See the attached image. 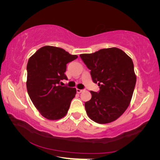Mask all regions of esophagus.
Wrapping results in <instances>:
<instances>
[{"instance_id":"esophagus-1","label":"esophagus","mask_w":160,"mask_h":160,"mask_svg":"<svg viewBox=\"0 0 160 160\" xmlns=\"http://www.w3.org/2000/svg\"><path fill=\"white\" fill-rule=\"evenodd\" d=\"M76 91H77V92L78 93H81V92H82L83 91V90H80V89H76Z\"/></svg>"}]
</instances>
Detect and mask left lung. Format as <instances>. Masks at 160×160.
Instances as JSON below:
<instances>
[{
    "label": "left lung",
    "instance_id": "8db88e82",
    "mask_svg": "<svg viewBox=\"0 0 160 160\" xmlns=\"http://www.w3.org/2000/svg\"><path fill=\"white\" fill-rule=\"evenodd\" d=\"M80 56L100 88L99 92L90 91L92 98L85 103L87 114L96 123L112 122L123 114L131 101L136 83L132 59L115 47Z\"/></svg>",
    "mask_w": 160,
    "mask_h": 160
}]
</instances>
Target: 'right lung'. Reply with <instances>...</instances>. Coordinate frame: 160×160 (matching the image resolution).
<instances>
[{"mask_svg":"<svg viewBox=\"0 0 160 160\" xmlns=\"http://www.w3.org/2000/svg\"><path fill=\"white\" fill-rule=\"evenodd\" d=\"M77 58L61 48L45 46L29 59L28 92L34 107L48 120H58L66 116L76 94V89L60 83L68 80L66 64Z\"/></svg>","mask_w":160,"mask_h":160,"instance_id":"1","label":"right lung"}]
</instances>
